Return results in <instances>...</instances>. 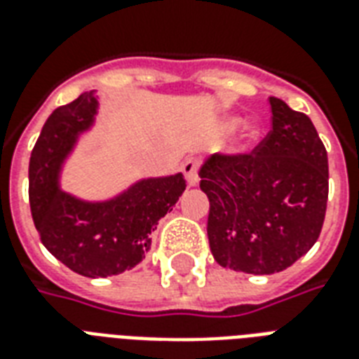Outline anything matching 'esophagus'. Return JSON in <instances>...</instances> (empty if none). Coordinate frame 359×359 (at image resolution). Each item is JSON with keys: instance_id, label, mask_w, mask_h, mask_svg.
Returning <instances> with one entry per match:
<instances>
[{"instance_id": "esophagus-1", "label": "esophagus", "mask_w": 359, "mask_h": 359, "mask_svg": "<svg viewBox=\"0 0 359 359\" xmlns=\"http://www.w3.org/2000/svg\"><path fill=\"white\" fill-rule=\"evenodd\" d=\"M198 166H201V163H198L196 158H187V161L183 163V176L187 180V185H189V187H195L196 183H198Z\"/></svg>"}]
</instances>
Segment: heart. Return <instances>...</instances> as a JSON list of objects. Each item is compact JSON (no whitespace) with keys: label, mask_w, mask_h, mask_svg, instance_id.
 Returning <instances> with one entry per match:
<instances>
[{"label":"heart","mask_w":359,"mask_h":359,"mask_svg":"<svg viewBox=\"0 0 359 359\" xmlns=\"http://www.w3.org/2000/svg\"><path fill=\"white\" fill-rule=\"evenodd\" d=\"M238 126H241V118H229L227 123H225V130L227 132H233V130H236V128H238ZM257 134H259V132L255 130V128H253L252 132H250V138H257Z\"/></svg>","instance_id":"obj_1"}]
</instances>
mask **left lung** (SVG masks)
Here are the masks:
<instances>
[{
	"mask_svg": "<svg viewBox=\"0 0 359 359\" xmlns=\"http://www.w3.org/2000/svg\"><path fill=\"white\" fill-rule=\"evenodd\" d=\"M272 128L250 153L204 161L208 241L221 266L274 274L309 252L322 231L330 170L312 121L271 96Z\"/></svg>",
	"mask_w": 359,
	"mask_h": 359,
	"instance_id": "obj_1",
	"label": "left lung"
}]
</instances>
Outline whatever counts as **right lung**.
<instances>
[{
    "instance_id": "1",
    "label": "right lung",
    "mask_w": 359,
    "mask_h": 359,
    "mask_svg": "<svg viewBox=\"0 0 359 359\" xmlns=\"http://www.w3.org/2000/svg\"><path fill=\"white\" fill-rule=\"evenodd\" d=\"M94 93L53 111L29 157V208L43 246L67 269L106 278L144 259L158 219L185 191L182 174L149 177L111 201L87 202L58 189L62 163L94 123Z\"/></svg>"
}]
</instances>
